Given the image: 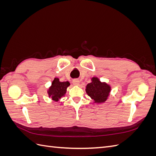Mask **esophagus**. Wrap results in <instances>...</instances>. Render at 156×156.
<instances>
[{"instance_id": "1", "label": "esophagus", "mask_w": 156, "mask_h": 156, "mask_svg": "<svg viewBox=\"0 0 156 156\" xmlns=\"http://www.w3.org/2000/svg\"><path fill=\"white\" fill-rule=\"evenodd\" d=\"M73 84L75 86H77L79 84V81L78 79H73Z\"/></svg>"}]
</instances>
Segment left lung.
<instances>
[{
    "instance_id": "1",
    "label": "left lung",
    "mask_w": 156,
    "mask_h": 156,
    "mask_svg": "<svg viewBox=\"0 0 156 156\" xmlns=\"http://www.w3.org/2000/svg\"><path fill=\"white\" fill-rule=\"evenodd\" d=\"M86 92L93 100V103H105L110 96L111 87L106 82H101L97 77L91 78V83L86 86Z\"/></svg>"
}]
</instances>
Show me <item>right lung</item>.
I'll return each instance as SVG.
<instances>
[{
	"label": "right lung",
	"mask_w": 156,
	"mask_h": 156,
	"mask_svg": "<svg viewBox=\"0 0 156 156\" xmlns=\"http://www.w3.org/2000/svg\"><path fill=\"white\" fill-rule=\"evenodd\" d=\"M70 85L68 81L60 82L58 77H55L51 83V85L47 90L48 97L52 100L58 102L62 97H64L67 92V88Z\"/></svg>",
	"instance_id": "add662e5"
}]
</instances>
